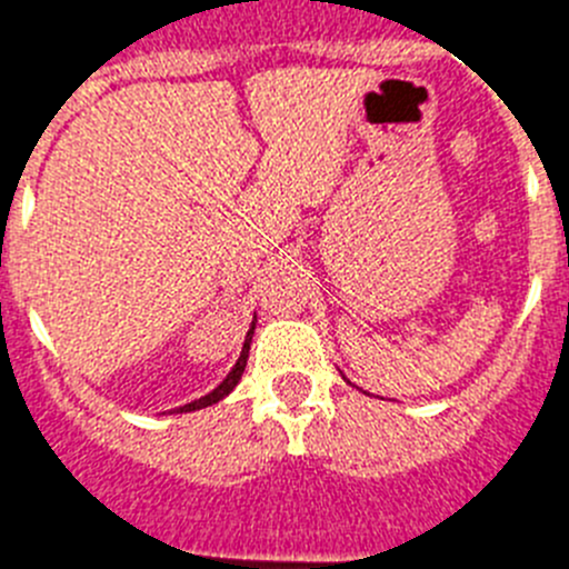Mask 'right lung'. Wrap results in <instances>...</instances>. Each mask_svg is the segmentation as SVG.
Segmentation results:
<instances>
[{
	"label": "right lung",
	"instance_id": "obj_1",
	"mask_svg": "<svg viewBox=\"0 0 569 569\" xmlns=\"http://www.w3.org/2000/svg\"><path fill=\"white\" fill-rule=\"evenodd\" d=\"M253 328H256V321H253V325H250L248 336H244V345H241V353H239V359H236L233 370H230V373L224 376V381H222V385L216 387V390H210L208 396H202V399H196V401H190V405L179 407V410H176V413H193V410H202V407H210V405H216V401H222L224 396H228L230 390H233V387L239 385L241 373H244V365H248L250 341H253Z\"/></svg>",
	"mask_w": 569,
	"mask_h": 569
}]
</instances>
